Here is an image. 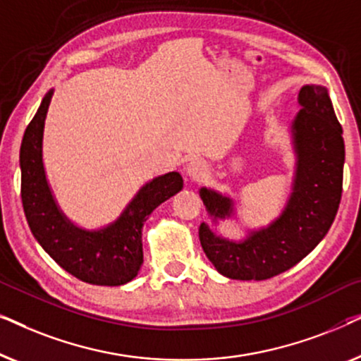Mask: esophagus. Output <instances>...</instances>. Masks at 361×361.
Wrapping results in <instances>:
<instances>
[{
    "label": "esophagus",
    "instance_id": "34e87169",
    "mask_svg": "<svg viewBox=\"0 0 361 361\" xmlns=\"http://www.w3.org/2000/svg\"><path fill=\"white\" fill-rule=\"evenodd\" d=\"M207 167L200 159H194L187 164V174H189L192 179H200V177L205 176Z\"/></svg>",
    "mask_w": 361,
    "mask_h": 361
}]
</instances>
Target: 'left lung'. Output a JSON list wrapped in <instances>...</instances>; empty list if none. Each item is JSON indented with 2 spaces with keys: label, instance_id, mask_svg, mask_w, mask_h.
I'll list each match as a JSON object with an SVG mask.
<instances>
[{
  "label": "left lung",
  "instance_id": "8db88e82",
  "mask_svg": "<svg viewBox=\"0 0 361 361\" xmlns=\"http://www.w3.org/2000/svg\"><path fill=\"white\" fill-rule=\"evenodd\" d=\"M300 111L294 120L298 152L294 192L283 215L243 243L220 238L202 224L200 245L207 258L226 278L269 279L305 258L327 235L337 215L343 185L345 145L327 88L305 85L299 92ZM200 197L214 216L231 214V200L202 189Z\"/></svg>",
  "mask_w": 361,
  "mask_h": 361
}]
</instances>
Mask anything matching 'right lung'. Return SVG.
<instances>
[{
    "label": "right lung",
    "mask_w": 361,
    "mask_h": 361,
    "mask_svg": "<svg viewBox=\"0 0 361 361\" xmlns=\"http://www.w3.org/2000/svg\"><path fill=\"white\" fill-rule=\"evenodd\" d=\"M52 90L24 131L21 199L34 238L56 263L88 284L121 286L130 283L142 264V225L151 212L177 194L184 180L169 172L151 180L133 199L120 219L106 228L85 231L73 226L57 209L42 166V131Z\"/></svg>",
    "instance_id": "obj_1"
}]
</instances>
